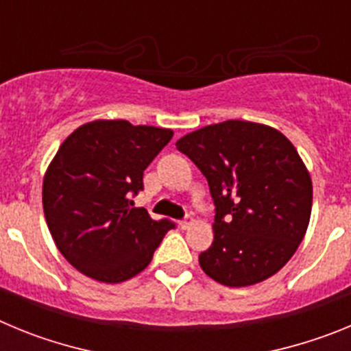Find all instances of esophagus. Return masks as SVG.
<instances>
[{
    "label": "esophagus",
    "mask_w": 351,
    "mask_h": 351,
    "mask_svg": "<svg viewBox=\"0 0 351 351\" xmlns=\"http://www.w3.org/2000/svg\"><path fill=\"white\" fill-rule=\"evenodd\" d=\"M191 221H193V219H191L190 216H188V218H184V219H181V221H179V226H181L182 230H186V228H188V226L191 225Z\"/></svg>",
    "instance_id": "esophagus-1"
}]
</instances>
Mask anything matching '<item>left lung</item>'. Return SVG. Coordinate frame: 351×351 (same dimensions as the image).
<instances>
[{
    "mask_svg": "<svg viewBox=\"0 0 351 351\" xmlns=\"http://www.w3.org/2000/svg\"><path fill=\"white\" fill-rule=\"evenodd\" d=\"M209 182L216 206L210 247L198 262L225 287L274 276L302 243L313 182L297 149L276 128L230 119L176 142Z\"/></svg>",
    "mask_w": 351,
    "mask_h": 351,
    "instance_id": "1",
    "label": "left lung"
}]
</instances>
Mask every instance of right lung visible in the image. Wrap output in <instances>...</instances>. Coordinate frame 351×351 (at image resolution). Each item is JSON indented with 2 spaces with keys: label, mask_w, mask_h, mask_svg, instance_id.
Instances as JSON below:
<instances>
[{
  "label": "right lung",
  "mask_w": 351,
  "mask_h": 351,
  "mask_svg": "<svg viewBox=\"0 0 351 351\" xmlns=\"http://www.w3.org/2000/svg\"><path fill=\"white\" fill-rule=\"evenodd\" d=\"M172 135L169 128L96 119L60 145L43 176V214L61 255L84 276L101 283L130 280L173 228L130 200Z\"/></svg>",
  "instance_id": "obj_1"
}]
</instances>
